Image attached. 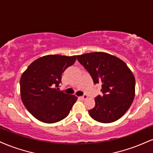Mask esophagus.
I'll return each mask as SVG.
<instances>
[{
	"label": "esophagus",
	"instance_id": "esophagus-1",
	"mask_svg": "<svg viewBox=\"0 0 153 153\" xmlns=\"http://www.w3.org/2000/svg\"><path fill=\"white\" fill-rule=\"evenodd\" d=\"M87 97H88V95L85 94V95H82V96H80V98L81 99V100H85V99L87 98Z\"/></svg>",
	"mask_w": 153,
	"mask_h": 153
}]
</instances>
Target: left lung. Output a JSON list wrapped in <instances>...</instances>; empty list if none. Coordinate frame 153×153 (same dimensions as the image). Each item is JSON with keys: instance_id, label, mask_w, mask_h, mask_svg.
Masks as SVG:
<instances>
[{"instance_id": "left-lung-1", "label": "left lung", "mask_w": 153, "mask_h": 153, "mask_svg": "<svg viewBox=\"0 0 153 153\" xmlns=\"http://www.w3.org/2000/svg\"><path fill=\"white\" fill-rule=\"evenodd\" d=\"M95 84H101L102 96L95 98V105L88 110L97 122L116 121L126 113L135 97V77L126 62L106 53L95 52L77 56Z\"/></svg>"}]
</instances>
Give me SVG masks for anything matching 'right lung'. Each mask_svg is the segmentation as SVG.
<instances>
[{
  "mask_svg": "<svg viewBox=\"0 0 153 153\" xmlns=\"http://www.w3.org/2000/svg\"><path fill=\"white\" fill-rule=\"evenodd\" d=\"M76 60V56L48 55L27 67L20 80L21 96L29 113L38 120L54 123L68 115L75 95L59 91L62 73Z\"/></svg>",
  "mask_w": 153,
  "mask_h": 153,
  "instance_id": "obj_1",
  "label": "right lung"
}]
</instances>
